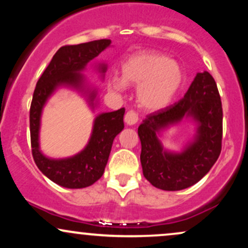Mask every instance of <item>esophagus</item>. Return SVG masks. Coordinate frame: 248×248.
Returning <instances> with one entry per match:
<instances>
[{
  "mask_svg": "<svg viewBox=\"0 0 248 248\" xmlns=\"http://www.w3.org/2000/svg\"><path fill=\"white\" fill-rule=\"evenodd\" d=\"M138 121H139L138 114H136L134 110H128L126 115H124V122H126L127 124H129V126H132V124H135Z\"/></svg>",
  "mask_w": 248,
  "mask_h": 248,
  "instance_id": "34e87169",
  "label": "esophagus"
}]
</instances>
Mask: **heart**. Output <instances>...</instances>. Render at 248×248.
Here are the masks:
<instances>
[{"label":"heart","instance_id":"1","mask_svg":"<svg viewBox=\"0 0 248 248\" xmlns=\"http://www.w3.org/2000/svg\"><path fill=\"white\" fill-rule=\"evenodd\" d=\"M121 75L108 79V87L121 93L127 85L138 86L136 99L141 108L158 110L167 107L183 84V70L177 62L157 51H140L122 62Z\"/></svg>","mask_w":248,"mask_h":248}]
</instances>
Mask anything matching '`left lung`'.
Returning <instances> with one entry per match:
<instances>
[{"label":"left lung","mask_w":248,"mask_h":248,"mask_svg":"<svg viewBox=\"0 0 248 248\" xmlns=\"http://www.w3.org/2000/svg\"><path fill=\"white\" fill-rule=\"evenodd\" d=\"M183 117H191L198 124L195 138L182 153L167 152L158 133ZM138 133L142 170L154 186L177 191L201 181L221 152L223 108L213 77L206 71L197 73L184 98L148 115Z\"/></svg>","instance_id":"1"}]
</instances>
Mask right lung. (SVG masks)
<instances>
[{
    "label": "right lung",
    "mask_w": 248,
    "mask_h": 248,
    "mask_svg": "<svg viewBox=\"0 0 248 248\" xmlns=\"http://www.w3.org/2000/svg\"><path fill=\"white\" fill-rule=\"evenodd\" d=\"M110 45L109 39H99L78 45L62 46L51 59L37 81L30 107V139L33 160L38 169L58 186L69 189H81L92 186L105 171L113 141L124 129V108L98 115L93 124L92 135L84 150L72 157L53 160L39 150V127L45 102L61 86H69L86 92L81 71L91 61ZM106 65H99L104 75ZM95 91L88 92V101L93 107Z\"/></svg>",
    "instance_id": "right-lung-1"
}]
</instances>
